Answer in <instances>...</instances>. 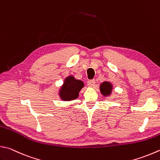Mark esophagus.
<instances>
[{"instance_id": "1", "label": "esophagus", "mask_w": 160, "mask_h": 160, "mask_svg": "<svg viewBox=\"0 0 160 160\" xmlns=\"http://www.w3.org/2000/svg\"><path fill=\"white\" fill-rule=\"evenodd\" d=\"M95 79H91V80H89L88 81V86H95Z\"/></svg>"}]
</instances>
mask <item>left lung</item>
<instances>
[{"label": "left lung", "instance_id": "obj_1", "mask_svg": "<svg viewBox=\"0 0 160 160\" xmlns=\"http://www.w3.org/2000/svg\"><path fill=\"white\" fill-rule=\"evenodd\" d=\"M99 90L102 95H104V97H108L111 95L112 92L113 85L108 81H104L99 86Z\"/></svg>", "mask_w": 160, "mask_h": 160}]
</instances>
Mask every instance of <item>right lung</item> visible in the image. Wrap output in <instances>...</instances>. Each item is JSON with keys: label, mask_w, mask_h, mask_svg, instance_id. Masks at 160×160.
Instances as JSON below:
<instances>
[{"label": "right lung", "mask_w": 160, "mask_h": 160, "mask_svg": "<svg viewBox=\"0 0 160 160\" xmlns=\"http://www.w3.org/2000/svg\"><path fill=\"white\" fill-rule=\"evenodd\" d=\"M84 83L81 80L76 79L73 76H68L59 90V97L63 101H72L79 98L81 88Z\"/></svg>", "instance_id": "right-lung-1"}]
</instances>
